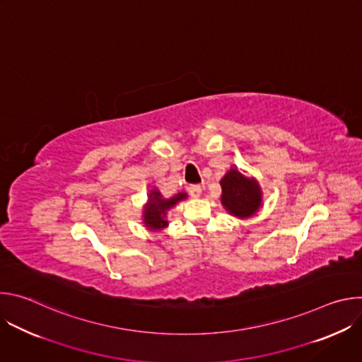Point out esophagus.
<instances>
[{
	"label": "esophagus",
	"instance_id": "esophagus-1",
	"mask_svg": "<svg viewBox=\"0 0 362 362\" xmlns=\"http://www.w3.org/2000/svg\"><path fill=\"white\" fill-rule=\"evenodd\" d=\"M189 193H190L192 196H194V197H199V196L202 194V186H199V185H190V186H189Z\"/></svg>",
	"mask_w": 362,
	"mask_h": 362
}]
</instances>
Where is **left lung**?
Here are the masks:
<instances>
[{"instance_id": "obj_1", "label": "left lung", "mask_w": 362, "mask_h": 362, "mask_svg": "<svg viewBox=\"0 0 362 362\" xmlns=\"http://www.w3.org/2000/svg\"><path fill=\"white\" fill-rule=\"evenodd\" d=\"M221 203L229 215L238 219H249L262 208V187L245 170L232 166L221 179Z\"/></svg>"}]
</instances>
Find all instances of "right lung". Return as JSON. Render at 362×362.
Instances as JSON below:
<instances>
[{
	"label": "right lung",
	"instance_id": "right-lung-1",
	"mask_svg": "<svg viewBox=\"0 0 362 362\" xmlns=\"http://www.w3.org/2000/svg\"><path fill=\"white\" fill-rule=\"evenodd\" d=\"M185 199H187L186 192H179L170 197H165L158 187H151L147 193V202L143 206V225L151 232L163 230L169 226L168 211L175 208L179 202Z\"/></svg>",
	"mask_w": 362,
	"mask_h": 362
}]
</instances>
